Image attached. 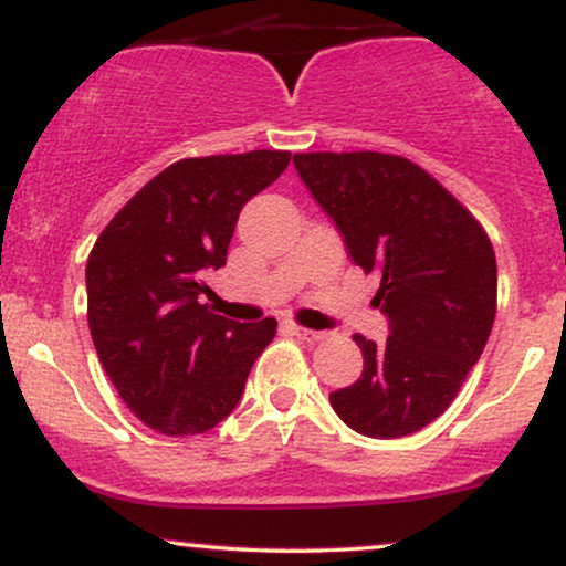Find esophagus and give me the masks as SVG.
Listing matches in <instances>:
<instances>
[{
    "instance_id": "1",
    "label": "esophagus",
    "mask_w": 566,
    "mask_h": 566,
    "mask_svg": "<svg viewBox=\"0 0 566 566\" xmlns=\"http://www.w3.org/2000/svg\"><path fill=\"white\" fill-rule=\"evenodd\" d=\"M292 335L297 337V340H303V343H322L324 337V333H316V329H305V327H297V324H292Z\"/></svg>"
}]
</instances>
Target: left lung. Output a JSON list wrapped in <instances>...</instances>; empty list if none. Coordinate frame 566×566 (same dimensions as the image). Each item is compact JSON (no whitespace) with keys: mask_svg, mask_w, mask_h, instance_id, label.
Wrapping results in <instances>:
<instances>
[{"mask_svg":"<svg viewBox=\"0 0 566 566\" xmlns=\"http://www.w3.org/2000/svg\"><path fill=\"white\" fill-rule=\"evenodd\" d=\"M303 184L340 229L356 265L378 274L375 305L391 335H354L365 369L329 405L354 431L399 439L452 405L486 346L497 311V263L484 226L405 157L380 151L295 154Z\"/></svg>","mask_w":566,"mask_h":566,"instance_id":"left-lung-1","label":"left lung"}]
</instances>
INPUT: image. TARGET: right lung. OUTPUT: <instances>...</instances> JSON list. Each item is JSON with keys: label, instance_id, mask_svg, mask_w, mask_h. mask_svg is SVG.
<instances>
[{"label": "right lung", "instance_id": "obj_1", "mask_svg": "<svg viewBox=\"0 0 566 566\" xmlns=\"http://www.w3.org/2000/svg\"><path fill=\"white\" fill-rule=\"evenodd\" d=\"M290 151L180 159L135 193L87 258V322L122 401L165 437L216 428L242 399L276 319L239 324L201 303L226 265L242 207L287 170Z\"/></svg>", "mask_w": 566, "mask_h": 566}]
</instances>
